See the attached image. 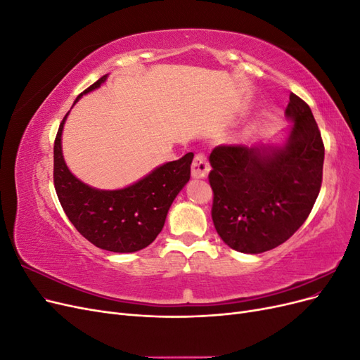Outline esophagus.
Segmentation results:
<instances>
[{
	"mask_svg": "<svg viewBox=\"0 0 360 360\" xmlns=\"http://www.w3.org/2000/svg\"><path fill=\"white\" fill-rule=\"evenodd\" d=\"M210 172V163L205 159L202 153H198L195 156L192 162V177L193 179H205Z\"/></svg>",
	"mask_w": 360,
	"mask_h": 360,
	"instance_id": "obj_1",
	"label": "esophagus"
}]
</instances>
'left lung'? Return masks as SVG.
Masks as SVG:
<instances>
[{
	"instance_id": "8db88e82",
	"label": "left lung",
	"mask_w": 360,
	"mask_h": 360,
	"mask_svg": "<svg viewBox=\"0 0 360 360\" xmlns=\"http://www.w3.org/2000/svg\"><path fill=\"white\" fill-rule=\"evenodd\" d=\"M284 143L219 146L209 158L212 217L234 250L261 254L284 243L309 216L323 179L324 146L311 108L290 94Z\"/></svg>"
}]
</instances>
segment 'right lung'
<instances>
[{
	"mask_svg": "<svg viewBox=\"0 0 360 360\" xmlns=\"http://www.w3.org/2000/svg\"><path fill=\"white\" fill-rule=\"evenodd\" d=\"M106 79L108 75L102 76L76 97L75 103ZM68 115L63 118L53 144V184L64 213L97 248L118 254L147 248L162 231L172 201L191 179L193 153L156 167L126 188L97 189L75 177L64 162L61 136Z\"/></svg>",
	"mask_w": 360,
	"mask_h": 360,
	"instance_id": "right-lung-1",
	"label": "right lung"
}]
</instances>
